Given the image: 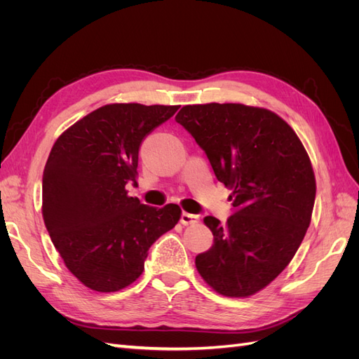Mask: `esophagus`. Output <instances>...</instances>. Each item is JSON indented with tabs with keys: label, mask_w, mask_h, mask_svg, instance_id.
<instances>
[{
	"label": "esophagus",
	"mask_w": 359,
	"mask_h": 359,
	"mask_svg": "<svg viewBox=\"0 0 359 359\" xmlns=\"http://www.w3.org/2000/svg\"><path fill=\"white\" fill-rule=\"evenodd\" d=\"M180 220H181L182 224H194V223L199 222V215L190 214V212H182Z\"/></svg>",
	"instance_id": "esophagus-1"
}]
</instances>
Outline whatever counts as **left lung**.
Returning <instances> with one entry per match:
<instances>
[{"label": "left lung", "instance_id": "obj_1", "mask_svg": "<svg viewBox=\"0 0 359 359\" xmlns=\"http://www.w3.org/2000/svg\"><path fill=\"white\" fill-rule=\"evenodd\" d=\"M175 121L233 190L226 224L203 219L214 243L196 256L199 274L222 295H253L287 266L309 229L316 198L310 158L290 126L260 107L190 104Z\"/></svg>", "mask_w": 359, "mask_h": 359}]
</instances>
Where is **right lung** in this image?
Listing matches in <instances>:
<instances>
[{
  "mask_svg": "<svg viewBox=\"0 0 359 359\" xmlns=\"http://www.w3.org/2000/svg\"><path fill=\"white\" fill-rule=\"evenodd\" d=\"M180 106L115 103L88 114L53 144L43 170V220L64 264L97 292H116L142 274L148 250L181 217L127 196L139 148Z\"/></svg>",
  "mask_w": 359,
  "mask_h": 359,
  "instance_id": "right-lung-1",
  "label": "right lung"
}]
</instances>
